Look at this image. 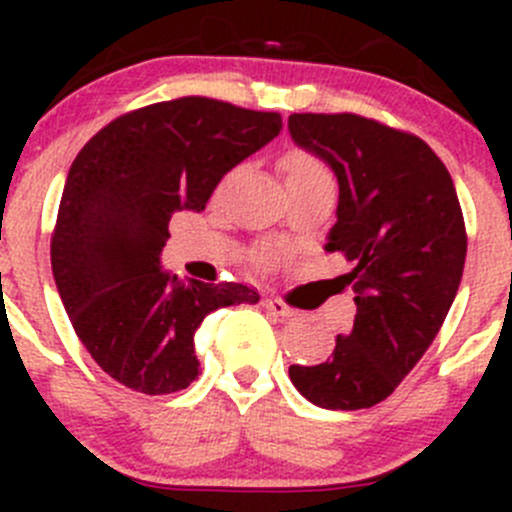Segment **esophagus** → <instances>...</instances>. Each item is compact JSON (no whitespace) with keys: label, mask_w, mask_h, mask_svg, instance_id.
I'll list each match as a JSON object with an SVG mask.
<instances>
[{"label":"esophagus","mask_w":512,"mask_h":512,"mask_svg":"<svg viewBox=\"0 0 512 512\" xmlns=\"http://www.w3.org/2000/svg\"><path fill=\"white\" fill-rule=\"evenodd\" d=\"M262 307L267 309V312H272V314H277V317H294V314H297V309L294 307H289V304H285L282 302V299H275V297H270V299H265V302H262Z\"/></svg>","instance_id":"obj_1"}]
</instances>
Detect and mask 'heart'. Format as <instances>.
Returning <instances> with one entry per match:
<instances>
[{"instance_id": "b5f03b06", "label": "heart", "mask_w": 512, "mask_h": 512, "mask_svg": "<svg viewBox=\"0 0 512 512\" xmlns=\"http://www.w3.org/2000/svg\"><path fill=\"white\" fill-rule=\"evenodd\" d=\"M285 170H287V178H304V175H319V173H327V168L322 165V160L314 158L312 153H304V151H292L285 156Z\"/></svg>"}]
</instances>
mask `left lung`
<instances>
[{"mask_svg": "<svg viewBox=\"0 0 512 512\" xmlns=\"http://www.w3.org/2000/svg\"><path fill=\"white\" fill-rule=\"evenodd\" d=\"M289 136L339 183L327 252L354 270L356 317L324 364L289 366L314 406L371 409L436 339L466 265V225L441 158L411 133L354 113H292Z\"/></svg>", "mask_w": 512, "mask_h": 512, "instance_id": "left-lung-1", "label": "left lung"}]
</instances>
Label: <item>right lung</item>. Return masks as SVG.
<instances>
[{"instance_id":"obj_1","label":"right lung","mask_w":512,"mask_h":512,"mask_svg":"<svg viewBox=\"0 0 512 512\" xmlns=\"http://www.w3.org/2000/svg\"><path fill=\"white\" fill-rule=\"evenodd\" d=\"M280 131V113L185 96L116 118L71 163L51 270L76 337L118 384L148 396L185 389L200 371L203 319L257 304L237 282L178 280L160 252L170 215L205 210L227 170Z\"/></svg>"}]
</instances>
